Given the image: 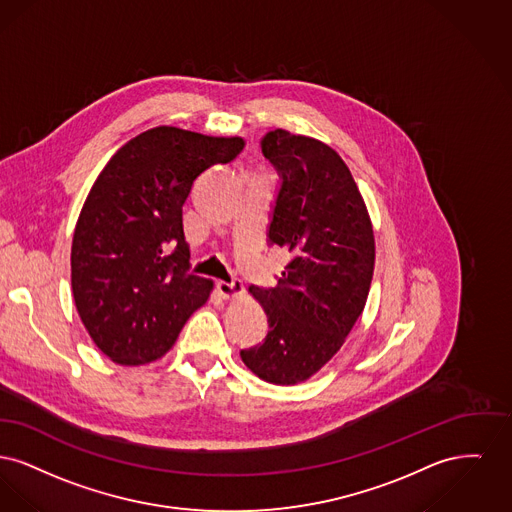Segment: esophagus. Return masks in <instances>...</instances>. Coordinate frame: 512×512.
Wrapping results in <instances>:
<instances>
[{"instance_id":"34e87169","label":"esophagus","mask_w":512,"mask_h":512,"mask_svg":"<svg viewBox=\"0 0 512 512\" xmlns=\"http://www.w3.org/2000/svg\"><path fill=\"white\" fill-rule=\"evenodd\" d=\"M216 287L219 296H221V298H225V300L243 295V283H241L239 279H233L231 283H227V281H217Z\"/></svg>"}]
</instances>
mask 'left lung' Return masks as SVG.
I'll list each match as a JSON object with an SVG mask.
<instances>
[{"label": "left lung", "mask_w": 512, "mask_h": 512, "mask_svg": "<svg viewBox=\"0 0 512 512\" xmlns=\"http://www.w3.org/2000/svg\"><path fill=\"white\" fill-rule=\"evenodd\" d=\"M262 154L281 177L268 241L287 248L291 262L277 287H250L269 329L241 358L260 379L295 385L322 370L360 318L376 243L364 198L331 146L275 129L262 138Z\"/></svg>", "instance_id": "1"}]
</instances>
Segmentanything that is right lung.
I'll use <instances>...</instances> for the list:
<instances>
[{
  "label": "right lung",
  "instance_id": "right-lung-1",
  "mask_svg": "<svg viewBox=\"0 0 512 512\" xmlns=\"http://www.w3.org/2000/svg\"><path fill=\"white\" fill-rule=\"evenodd\" d=\"M241 136L154 127L121 146L88 192L71 246L82 323L109 360L140 366L171 349L212 279L192 275L183 204L200 173L235 160Z\"/></svg>",
  "mask_w": 512,
  "mask_h": 512
}]
</instances>
